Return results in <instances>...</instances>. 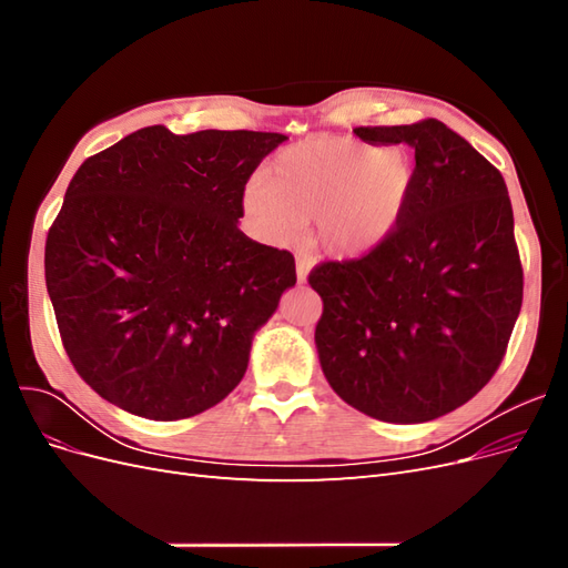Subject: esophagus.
<instances>
[{"label": "esophagus", "mask_w": 568, "mask_h": 568, "mask_svg": "<svg viewBox=\"0 0 568 568\" xmlns=\"http://www.w3.org/2000/svg\"><path fill=\"white\" fill-rule=\"evenodd\" d=\"M311 267H313V255L298 253L296 255V277H298V284L307 282V272H311Z\"/></svg>", "instance_id": "34e87169"}]
</instances>
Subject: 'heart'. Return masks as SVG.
<instances>
[{"label": "heart", "mask_w": 568, "mask_h": 568, "mask_svg": "<svg viewBox=\"0 0 568 568\" xmlns=\"http://www.w3.org/2000/svg\"><path fill=\"white\" fill-rule=\"evenodd\" d=\"M412 180L415 163L400 146L315 136L270 161L265 180H253L246 189V209L284 244L317 220L320 244L353 257L376 248L395 230Z\"/></svg>", "instance_id": "obj_1"}]
</instances>
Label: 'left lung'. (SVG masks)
Masks as SVG:
<instances>
[{
	"mask_svg": "<svg viewBox=\"0 0 568 568\" xmlns=\"http://www.w3.org/2000/svg\"><path fill=\"white\" fill-rule=\"evenodd\" d=\"M355 134L409 144L415 180L379 246L307 274L320 365L365 415L432 422L471 400L507 353L524 301L511 201L500 170L436 118Z\"/></svg>",
	"mask_w": 568,
	"mask_h": 568,
	"instance_id": "8db88e82",
	"label": "left lung"
}]
</instances>
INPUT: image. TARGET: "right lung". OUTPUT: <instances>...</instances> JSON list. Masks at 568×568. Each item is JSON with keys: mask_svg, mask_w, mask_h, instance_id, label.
Listing matches in <instances>:
<instances>
[{"mask_svg": "<svg viewBox=\"0 0 568 568\" xmlns=\"http://www.w3.org/2000/svg\"><path fill=\"white\" fill-rule=\"evenodd\" d=\"M284 140L151 125L78 168L44 277L63 348L101 398L175 422L244 379L255 329L296 284L294 255L236 227L246 182Z\"/></svg>", "mask_w": 568, "mask_h": 568, "instance_id": "1", "label": "right lung"}]
</instances>
